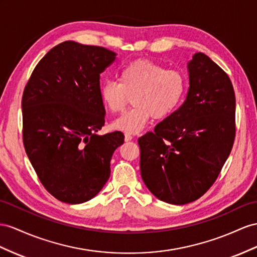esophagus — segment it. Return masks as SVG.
I'll use <instances>...</instances> for the list:
<instances>
[{
    "label": "esophagus",
    "instance_id": "34e87169",
    "mask_svg": "<svg viewBox=\"0 0 257 257\" xmlns=\"http://www.w3.org/2000/svg\"><path fill=\"white\" fill-rule=\"evenodd\" d=\"M133 139H134V137L131 135H129V134L124 135V141H131Z\"/></svg>",
    "mask_w": 257,
    "mask_h": 257
}]
</instances>
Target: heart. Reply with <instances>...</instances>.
<instances>
[{"mask_svg":"<svg viewBox=\"0 0 257 257\" xmlns=\"http://www.w3.org/2000/svg\"><path fill=\"white\" fill-rule=\"evenodd\" d=\"M119 81L107 79L101 83V101L111 113L120 111L133 95L134 106L111 123V127L135 135L144 129L150 118L160 120L179 106L187 81L180 71L165 69L151 61L139 60L124 65Z\"/></svg>","mask_w":257,"mask_h":257,"instance_id":"1","label":"heart"}]
</instances>
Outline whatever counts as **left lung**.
Segmentation results:
<instances>
[{
  "label": "left lung",
  "instance_id": "8db88e82",
  "mask_svg": "<svg viewBox=\"0 0 257 257\" xmlns=\"http://www.w3.org/2000/svg\"><path fill=\"white\" fill-rule=\"evenodd\" d=\"M189 91L179 109L139 138L143 182L157 199L183 205L218 177L235 136V96L228 75L203 53L188 62Z\"/></svg>",
  "mask_w": 257,
  "mask_h": 257
}]
</instances>
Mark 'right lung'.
<instances>
[{"mask_svg": "<svg viewBox=\"0 0 257 257\" xmlns=\"http://www.w3.org/2000/svg\"><path fill=\"white\" fill-rule=\"evenodd\" d=\"M107 49L65 41L38 63L26 85L23 138L26 153L48 191L64 203H84L110 176L120 131L98 135L105 108L100 74L115 61Z\"/></svg>", "mask_w": 257, "mask_h": 257, "instance_id": "obj_1", "label": "right lung"}]
</instances>
